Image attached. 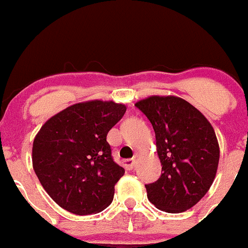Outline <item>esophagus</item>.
<instances>
[{
	"instance_id": "1",
	"label": "esophagus",
	"mask_w": 248,
	"mask_h": 248,
	"mask_svg": "<svg viewBox=\"0 0 248 248\" xmlns=\"http://www.w3.org/2000/svg\"><path fill=\"white\" fill-rule=\"evenodd\" d=\"M134 165H136V158H127V160H124V166L126 167V170H132L134 168Z\"/></svg>"
}]
</instances>
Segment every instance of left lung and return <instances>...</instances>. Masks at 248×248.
<instances>
[{
  "label": "left lung",
  "instance_id": "1",
  "mask_svg": "<svg viewBox=\"0 0 248 248\" xmlns=\"http://www.w3.org/2000/svg\"><path fill=\"white\" fill-rule=\"evenodd\" d=\"M136 107L153 124L162 166L161 177L145 185L149 201L165 212H184L206 195L215 180L219 162L215 129L182 98L153 95Z\"/></svg>",
  "mask_w": 248,
  "mask_h": 248
}]
</instances>
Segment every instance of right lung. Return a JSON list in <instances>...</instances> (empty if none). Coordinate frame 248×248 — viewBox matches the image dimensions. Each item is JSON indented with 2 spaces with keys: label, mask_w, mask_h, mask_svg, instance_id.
I'll return each mask as SVG.
<instances>
[{
  "label": "right lung",
  "mask_w": 248,
  "mask_h": 248,
  "mask_svg": "<svg viewBox=\"0 0 248 248\" xmlns=\"http://www.w3.org/2000/svg\"><path fill=\"white\" fill-rule=\"evenodd\" d=\"M126 112L114 102L78 103L50 117L32 144V166L48 195L78 216L102 212L112 202L124 170L107 141Z\"/></svg>",
  "instance_id": "add662e5"
}]
</instances>
